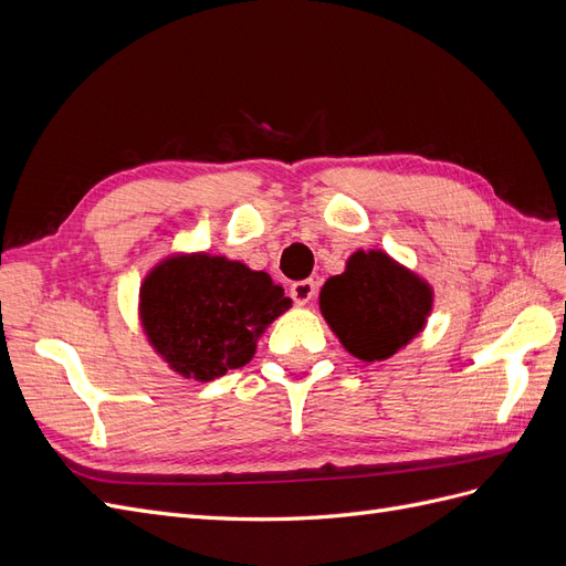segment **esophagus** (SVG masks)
I'll use <instances>...</instances> for the list:
<instances>
[{
  "label": "esophagus",
  "mask_w": 566,
  "mask_h": 566,
  "mask_svg": "<svg viewBox=\"0 0 566 566\" xmlns=\"http://www.w3.org/2000/svg\"><path fill=\"white\" fill-rule=\"evenodd\" d=\"M314 295H316L314 281H297L290 285V297L295 300V304H306Z\"/></svg>",
  "instance_id": "34e87169"
}]
</instances>
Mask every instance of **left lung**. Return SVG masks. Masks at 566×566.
<instances>
[{
	"mask_svg": "<svg viewBox=\"0 0 566 566\" xmlns=\"http://www.w3.org/2000/svg\"><path fill=\"white\" fill-rule=\"evenodd\" d=\"M432 310V293L385 252H356L342 276L325 281L321 312L349 354L382 361L413 339Z\"/></svg>",
	"mask_w": 566,
	"mask_h": 566,
	"instance_id": "left-lung-1",
	"label": "left lung"
}]
</instances>
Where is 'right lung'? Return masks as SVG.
<instances>
[{"label":"right lung","mask_w":566,"mask_h":566,"mask_svg":"<svg viewBox=\"0 0 566 566\" xmlns=\"http://www.w3.org/2000/svg\"><path fill=\"white\" fill-rule=\"evenodd\" d=\"M290 300L264 271L224 256H172L142 287V321L177 373L208 382L245 366Z\"/></svg>","instance_id":"obj_1"}]
</instances>
